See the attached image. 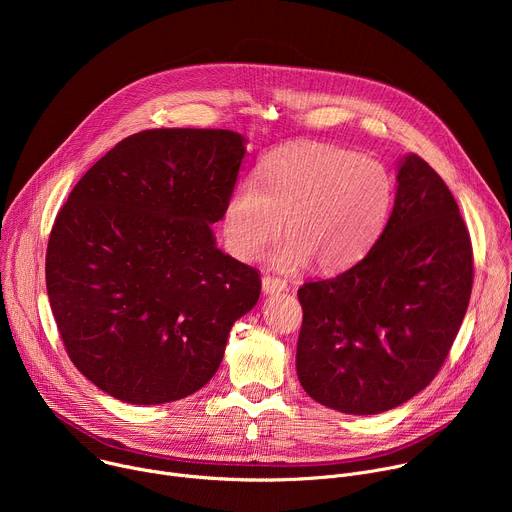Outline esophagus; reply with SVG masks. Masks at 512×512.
Listing matches in <instances>:
<instances>
[{
    "instance_id": "esophagus-1",
    "label": "esophagus",
    "mask_w": 512,
    "mask_h": 512,
    "mask_svg": "<svg viewBox=\"0 0 512 512\" xmlns=\"http://www.w3.org/2000/svg\"><path fill=\"white\" fill-rule=\"evenodd\" d=\"M261 287H263V294H281V291H287V281L265 275L261 281Z\"/></svg>"
}]
</instances>
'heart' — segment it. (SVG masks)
I'll list each match as a JSON object with an SVG mask.
<instances>
[{
    "label": "heart",
    "instance_id": "heart-1",
    "mask_svg": "<svg viewBox=\"0 0 512 512\" xmlns=\"http://www.w3.org/2000/svg\"><path fill=\"white\" fill-rule=\"evenodd\" d=\"M395 200L389 170L375 160L322 143H302L271 154L257 186L239 184L223 208V239L231 255L255 261L281 233L273 255L277 271H298L314 261L340 271L371 251Z\"/></svg>",
    "mask_w": 512,
    "mask_h": 512
}]
</instances>
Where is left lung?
<instances>
[{
  "instance_id": "left-lung-1",
  "label": "left lung",
  "mask_w": 512,
  "mask_h": 512,
  "mask_svg": "<svg viewBox=\"0 0 512 512\" xmlns=\"http://www.w3.org/2000/svg\"><path fill=\"white\" fill-rule=\"evenodd\" d=\"M472 273L470 235L450 188L419 156L399 158L395 206L367 257L298 291L304 391L350 415L415 397L454 344Z\"/></svg>"
}]
</instances>
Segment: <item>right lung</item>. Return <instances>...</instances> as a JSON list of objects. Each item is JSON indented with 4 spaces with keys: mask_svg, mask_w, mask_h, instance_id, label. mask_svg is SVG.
I'll return each mask as SVG.
<instances>
[{
    "mask_svg": "<svg viewBox=\"0 0 512 512\" xmlns=\"http://www.w3.org/2000/svg\"><path fill=\"white\" fill-rule=\"evenodd\" d=\"M245 154L237 131L150 129L72 188L48 239L46 289L72 364L103 393L170 403L221 367L261 294L257 269L212 231Z\"/></svg>",
    "mask_w": 512,
    "mask_h": 512,
    "instance_id": "obj_1",
    "label": "right lung"
}]
</instances>
